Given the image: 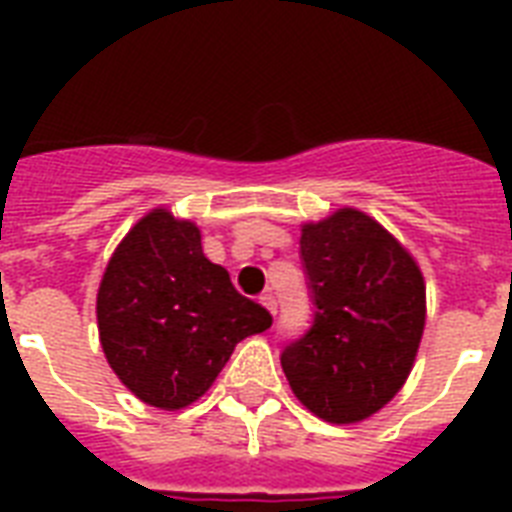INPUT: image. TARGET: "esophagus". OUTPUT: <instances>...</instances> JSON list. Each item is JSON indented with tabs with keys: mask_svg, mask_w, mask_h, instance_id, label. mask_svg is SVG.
Listing matches in <instances>:
<instances>
[{
	"mask_svg": "<svg viewBox=\"0 0 512 512\" xmlns=\"http://www.w3.org/2000/svg\"><path fill=\"white\" fill-rule=\"evenodd\" d=\"M260 303H263L265 308H268V311H271V313H276V297H273L271 292H265V295H260Z\"/></svg>",
	"mask_w": 512,
	"mask_h": 512,
	"instance_id": "obj_1",
	"label": "esophagus"
}]
</instances>
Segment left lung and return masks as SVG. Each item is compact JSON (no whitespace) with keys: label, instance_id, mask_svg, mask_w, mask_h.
<instances>
[{"label":"left lung","instance_id":"left-lung-1","mask_svg":"<svg viewBox=\"0 0 512 512\" xmlns=\"http://www.w3.org/2000/svg\"><path fill=\"white\" fill-rule=\"evenodd\" d=\"M313 324L281 366L305 409L337 425L380 412L412 372L425 329L414 257L358 209H337L300 236Z\"/></svg>","mask_w":512,"mask_h":512}]
</instances>
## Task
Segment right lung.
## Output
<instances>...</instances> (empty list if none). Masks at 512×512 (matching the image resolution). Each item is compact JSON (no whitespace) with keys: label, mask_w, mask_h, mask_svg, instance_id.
I'll use <instances>...</instances> for the list:
<instances>
[{"label":"right lung","mask_w":512,"mask_h":512,"mask_svg":"<svg viewBox=\"0 0 512 512\" xmlns=\"http://www.w3.org/2000/svg\"><path fill=\"white\" fill-rule=\"evenodd\" d=\"M271 321L204 257L199 228L164 207L132 225L98 289L108 364L140 401L167 412L204 396L236 342Z\"/></svg>","instance_id":"obj_1"}]
</instances>
